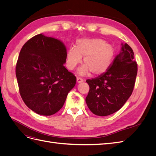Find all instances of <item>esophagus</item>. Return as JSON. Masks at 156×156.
I'll return each mask as SVG.
<instances>
[{
	"mask_svg": "<svg viewBox=\"0 0 156 156\" xmlns=\"http://www.w3.org/2000/svg\"><path fill=\"white\" fill-rule=\"evenodd\" d=\"M83 81V79L82 78H80V77H77V82L78 83H82Z\"/></svg>",
	"mask_w": 156,
	"mask_h": 156,
	"instance_id": "obj_1",
	"label": "esophagus"
}]
</instances>
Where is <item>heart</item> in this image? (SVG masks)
I'll return each instance as SVG.
<instances>
[{"instance_id": "heart-1", "label": "heart", "mask_w": 156, "mask_h": 156, "mask_svg": "<svg viewBox=\"0 0 156 156\" xmlns=\"http://www.w3.org/2000/svg\"><path fill=\"white\" fill-rule=\"evenodd\" d=\"M115 49L112 45L102 39H81L77 41L75 48H71L66 55V67L73 70L81 62L80 75H86L89 72L93 75L104 73L114 58Z\"/></svg>"}]
</instances>
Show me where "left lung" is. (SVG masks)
I'll use <instances>...</instances> for the list:
<instances>
[{
  "instance_id": "1",
  "label": "left lung",
  "mask_w": 156,
  "mask_h": 156,
  "mask_svg": "<svg viewBox=\"0 0 156 156\" xmlns=\"http://www.w3.org/2000/svg\"><path fill=\"white\" fill-rule=\"evenodd\" d=\"M133 49L127 44L115 58L107 72L87 80L90 87L86 103L94 115H110L123 107L133 92L137 64Z\"/></svg>"
}]
</instances>
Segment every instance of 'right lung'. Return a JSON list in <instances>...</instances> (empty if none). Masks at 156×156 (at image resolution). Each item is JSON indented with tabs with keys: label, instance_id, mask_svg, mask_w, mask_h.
<instances>
[{
	"label": "right lung",
	"instance_id": "right-lung-1",
	"mask_svg": "<svg viewBox=\"0 0 156 156\" xmlns=\"http://www.w3.org/2000/svg\"><path fill=\"white\" fill-rule=\"evenodd\" d=\"M66 49L53 37L40 34L23 45L16 66L19 91L37 114L50 116L64 105L76 77L65 68Z\"/></svg>",
	"mask_w": 156,
	"mask_h": 156
}]
</instances>
